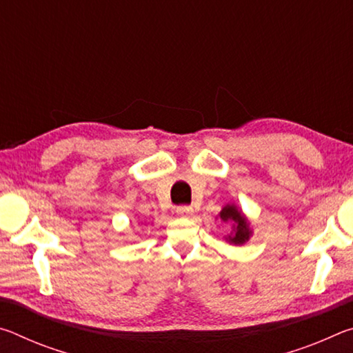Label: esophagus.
<instances>
[{"label": "esophagus", "mask_w": 353, "mask_h": 353, "mask_svg": "<svg viewBox=\"0 0 353 353\" xmlns=\"http://www.w3.org/2000/svg\"><path fill=\"white\" fill-rule=\"evenodd\" d=\"M176 213H177V216L190 218V216H193L194 210H193V208H191V207H188V205H182V207H177V208H176Z\"/></svg>", "instance_id": "34e87169"}]
</instances>
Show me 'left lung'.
Instances as JSON below:
<instances>
[{"mask_svg": "<svg viewBox=\"0 0 353 353\" xmlns=\"http://www.w3.org/2000/svg\"><path fill=\"white\" fill-rule=\"evenodd\" d=\"M218 218L225 224H230V232L224 236V240L234 246H243L246 244L250 236H252V227H250V221L246 214L234 202L225 204L221 212L218 213Z\"/></svg>", "mask_w": 353, "mask_h": 353, "instance_id": "8db88e82", "label": "left lung"}]
</instances>
